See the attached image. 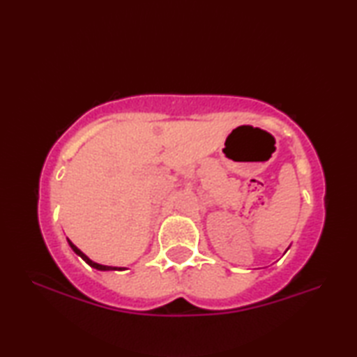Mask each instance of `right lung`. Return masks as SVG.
Instances as JSON below:
<instances>
[{"instance_id": "obj_1", "label": "right lung", "mask_w": 357, "mask_h": 357, "mask_svg": "<svg viewBox=\"0 0 357 357\" xmlns=\"http://www.w3.org/2000/svg\"><path fill=\"white\" fill-rule=\"evenodd\" d=\"M68 243H69V245H70V249L74 250L78 257H82L84 261H86L89 266H91V268H94V269H99V271H121L123 268H114V266H104V264H99V263H94L93 259H89L86 255H84V253L78 249V247H75L74 244L70 243V241L68 239Z\"/></svg>"}]
</instances>
